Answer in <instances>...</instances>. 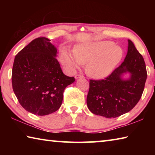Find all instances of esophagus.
<instances>
[{
  "mask_svg": "<svg viewBox=\"0 0 155 155\" xmlns=\"http://www.w3.org/2000/svg\"><path fill=\"white\" fill-rule=\"evenodd\" d=\"M75 78H77V79H78V78H85V77H84V76L82 74H77L75 76Z\"/></svg>",
  "mask_w": 155,
  "mask_h": 155,
  "instance_id": "34e87169",
  "label": "esophagus"
}]
</instances>
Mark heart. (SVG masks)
Here are the masks:
<instances>
[{
    "label": "heart",
    "instance_id": "obj_1",
    "mask_svg": "<svg viewBox=\"0 0 155 155\" xmlns=\"http://www.w3.org/2000/svg\"><path fill=\"white\" fill-rule=\"evenodd\" d=\"M121 47L112 41H95L78 44L74 54L64 50L60 54L62 64L70 70L80 64H86L85 71L90 77L103 78L108 76L119 64L123 57Z\"/></svg>",
    "mask_w": 155,
    "mask_h": 155
}]
</instances>
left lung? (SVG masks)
<instances>
[{
  "instance_id": "left-lung-1",
  "label": "left lung",
  "mask_w": 155,
  "mask_h": 155,
  "mask_svg": "<svg viewBox=\"0 0 155 155\" xmlns=\"http://www.w3.org/2000/svg\"><path fill=\"white\" fill-rule=\"evenodd\" d=\"M128 71L131 77L122 80ZM147 78L145 61L132 41L128 40L124 61L104 79L90 80L87 104L94 114L114 118L130 111L140 101Z\"/></svg>"
}]
</instances>
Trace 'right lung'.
Instances as JSON below:
<instances>
[{"instance_id": "add662e5", "label": "right lung", "mask_w": 155, "mask_h": 155, "mask_svg": "<svg viewBox=\"0 0 155 155\" xmlns=\"http://www.w3.org/2000/svg\"><path fill=\"white\" fill-rule=\"evenodd\" d=\"M50 41L44 37L31 41L15 57L12 68V87L18 102L38 115L57 111L65 87L75 81L63 73Z\"/></svg>"}]
</instances>
